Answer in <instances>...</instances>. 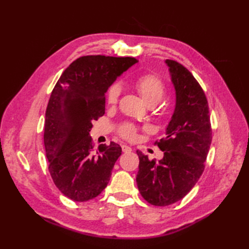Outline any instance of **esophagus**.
<instances>
[{"label": "esophagus", "instance_id": "obj_1", "mask_svg": "<svg viewBox=\"0 0 249 249\" xmlns=\"http://www.w3.org/2000/svg\"><path fill=\"white\" fill-rule=\"evenodd\" d=\"M122 151H123L124 153H129L131 151V147L128 146V145H126V144H123V145H122Z\"/></svg>", "mask_w": 249, "mask_h": 249}]
</instances>
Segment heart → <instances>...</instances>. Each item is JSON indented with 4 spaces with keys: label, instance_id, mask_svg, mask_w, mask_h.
<instances>
[{
    "label": "heart",
    "instance_id": "obj_1",
    "mask_svg": "<svg viewBox=\"0 0 249 249\" xmlns=\"http://www.w3.org/2000/svg\"><path fill=\"white\" fill-rule=\"evenodd\" d=\"M134 87L139 93L141 98L147 106H154L160 103L166 93V86L162 79L155 73H144L134 81ZM120 88L118 84L110 86L106 92V102L113 106L119 100ZM165 112V111H163ZM138 127L131 123H124L119 127V134L125 139L133 140L136 138Z\"/></svg>",
    "mask_w": 249,
    "mask_h": 249
}]
</instances>
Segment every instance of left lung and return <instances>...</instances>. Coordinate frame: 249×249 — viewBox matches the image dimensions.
Instances as JSON below:
<instances>
[{
  "instance_id": "1",
  "label": "left lung",
  "mask_w": 249,
  "mask_h": 249,
  "mask_svg": "<svg viewBox=\"0 0 249 249\" xmlns=\"http://www.w3.org/2000/svg\"><path fill=\"white\" fill-rule=\"evenodd\" d=\"M176 88L177 105L166 137L155 141L163 152L160 161L140 151L137 185L144 200L166 206L183 199L204 171L212 142L209 104L199 82L186 67L166 60Z\"/></svg>"
}]
</instances>
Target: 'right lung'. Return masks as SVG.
Here are the masks:
<instances>
[{
    "label": "right lung",
    "mask_w": 249,
    "mask_h": 249,
    "mask_svg": "<svg viewBox=\"0 0 249 249\" xmlns=\"http://www.w3.org/2000/svg\"><path fill=\"white\" fill-rule=\"evenodd\" d=\"M137 63L135 57L84 55L57 80L46 110L44 143L50 176L60 192L73 201L94 199L109 183L122 149L115 142L97 149L89 130L105 114V93Z\"/></svg>",
    "instance_id": "1"
}]
</instances>
